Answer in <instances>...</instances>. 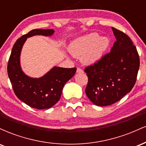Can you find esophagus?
Segmentation results:
<instances>
[{
	"label": "esophagus",
	"mask_w": 146,
	"mask_h": 146,
	"mask_svg": "<svg viewBox=\"0 0 146 146\" xmlns=\"http://www.w3.org/2000/svg\"><path fill=\"white\" fill-rule=\"evenodd\" d=\"M77 73H83V70L80 68H77Z\"/></svg>",
	"instance_id": "34e87169"
}]
</instances>
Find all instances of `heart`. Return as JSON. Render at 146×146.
I'll list each match as a JSON object with an SVG mask.
<instances>
[{
  "label": "heart",
  "mask_w": 146,
  "mask_h": 146,
  "mask_svg": "<svg viewBox=\"0 0 146 146\" xmlns=\"http://www.w3.org/2000/svg\"><path fill=\"white\" fill-rule=\"evenodd\" d=\"M108 45L107 37H99L97 33H91L75 40L70 44L69 51L73 56H81L85 64H91L101 59Z\"/></svg>",
  "instance_id": "b5f03b06"
}]
</instances>
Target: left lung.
I'll return each mask as SVG.
<instances>
[{"label": "left lung", "mask_w": 146, "mask_h": 146, "mask_svg": "<svg viewBox=\"0 0 146 146\" xmlns=\"http://www.w3.org/2000/svg\"><path fill=\"white\" fill-rule=\"evenodd\" d=\"M116 38L110 52L85 68L88 78L85 93L97 106H106L118 102L135 86L140 60L129 37L112 27Z\"/></svg>", "instance_id": "left-lung-1"}]
</instances>
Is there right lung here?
I'll list each match as a JSON object with an SVG mask.
<instances>
[{
	"instance_id": "add662e5",
	"label": "right lung",
	"mask_w": 146,
	"mask_h": 146,
	"mask_svg": "<svg viewBox=\"0 0 146 146\" xmlns=\"http://www.w3.org/2000/svg\"><path fill=\"white\" fill-rule=\"evenodd\" d=\"M53 33V29H37L23 35L15 42L8 61L7 73L14 93L22 102L39 110L50 108L59 101L64 86L77 70L54 66L40 78H30L22 71L20 56L27 38L36 35L51 36Z\"/></svg>"
}]
</instances>
